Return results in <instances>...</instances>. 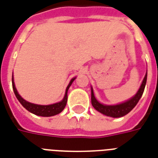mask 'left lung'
Here are the masks:
<instances>
[{
	"label": "left lung",
	"mask_w": 158,
	"mask_h": 158,
	"mask_svg": "<svg viewBox=\"0 0 158 158\" xmlns=\"http://www.w3.org/2000/svg\"><path fill=\"white\" fill-rule=\"evenodd\" d=\"M147 78H148V70H147L144 79L142 80V83H141L138 91L136 92V94L134 96L131 97V99L127 100V101H124V102L117 104V105H105V104L99 102L94 96L93 88L91 87V103H92V106L97 111L100 112L103 115H107L110 117L119 118L127 115L136 106L139 100L141 99V95L144 92L145 86H146V83H147Z\"/></svg>",
	"instance_id": "1"
}]
</instances>
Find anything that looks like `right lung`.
I'll return each instance as SVG.
<instances>
[{
	"mask_svg": "<svg viewBox=\"0 0 158 158\" xmlns=\"http://www.w3.org/2000/svg\"><path fill=\"white\" fill-rule=\"evenodd\" d=\"M76 79V77L73 78L70 80L69 84L68 85L66 90H65V94H64V99L55 104H52V105H47V106H43V105H37V104H33V103H30L28 101H27L23 99V97L21 96L19 93L17 92V88L15 86V83H14L13 75H12V88H13V91L15 93V95L17 97V99L19 100V102L22 104V106L27 110L29 112H31L32 114H34L36 115H39V116H44V117H48V116H53L59 114L60 112L64 110V109L66 106L68 100V90L72 85V83L74 81V79Z\"/></svg>",
	"mask_w": 158,
	"mask_h": 158,
	"instance_id": "1",
	"label": "right lung"
}]
</instances>
